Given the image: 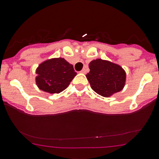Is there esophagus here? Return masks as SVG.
Instances as JSON below:
<instances>
[{"label": "esophagus", "instance_id": "esophagus-1", "mask_svg": "<svg viewBox=\"0 0 159 159\" xmlns=\"http://www.w3.org/2000/svg\"><path fill=\"white\" fill-rule=\"evenodd\" d=\"M86 70H86V68H84V69H83L82 70H81V73H82V74H85V73H86Z\"/></svg>", "mask_w": 159, "mask_h": 159}]
</instances>
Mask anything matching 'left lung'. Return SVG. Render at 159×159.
<instances>
[{
  "label": "left lung",
  "mask_w": 159,
  "mask_h": 159,
  "mask_svg": "<svg viewBox=\"0 0 159 159\" xmlns=\"http://www.w3.org/2000/svg\"><path fill=\"white\" fill-rule=\"evenodd\" d=\"M89 67L86 78L97 94L109 98L124 89L127 75L120 65L98 58L91 61Z\"/></svg>",
  "instance_id": "left-lung-1"
}]
</instances>
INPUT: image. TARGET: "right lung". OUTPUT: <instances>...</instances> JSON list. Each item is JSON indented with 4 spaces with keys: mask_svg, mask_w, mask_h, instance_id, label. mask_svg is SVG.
<instances>
[{
    "mask_svg": "<svg viewBox=\"0 0 159 159\" xmlns=\"http://www.w3.org/2000/svg\"><path fill=\"white\" fill-rule=\"evenodd\" d=\"M35 84L39 89L50 94L65 90L77 75L72 64L63 57L47 59L35 69Z\"/></svg>",
    "mask_w": 159,
    "mask_h": 159,
    "instance_id": "right-lung-1",
    "label": "right lung"
}]
</instances>
